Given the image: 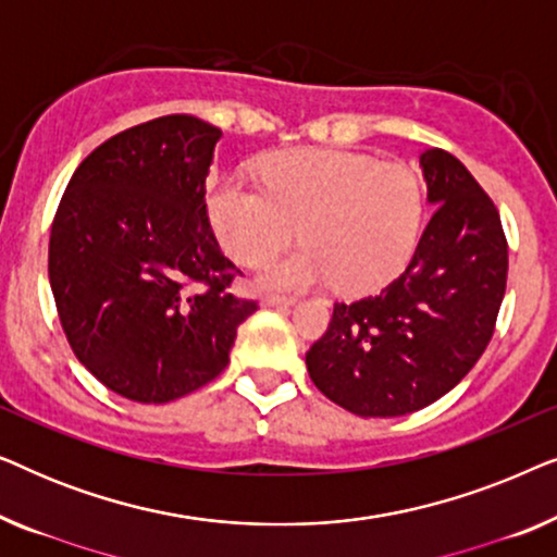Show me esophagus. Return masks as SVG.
<instances>
[{"label":"esophagus","mask_w":557,"mask_h":557,"mask_svg":"<svg viewBox=\"0 0 557 557\" xmlns=\"http://www.w3.org/2000/svg\"><path fill=\"white\" fill-rule=\"evenodd\" d=\"M294 301L296 299H292V296H273V294H269V296H263V299H261V307H294Z\"/></svg>","instance_id":"1"}]
</instances>
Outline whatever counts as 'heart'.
Listing matches in <instances>:
<instances>
[{"label":"heart","instance_id":"1","mask_svg":"<svg viewBox=\"0 0 557 557\" xmlns=\"http://www.w3.org/2000/svg\"><path fill=\"white\" fill-rule=\"evenodd\" d=\"M263 185L231 174L208 193L210 223L240 263H258L294 238L304 246L271 258L258 284L304 292L334 281L339 294L385 286L410 261L425 195L418 174L345 149H292L261 166Z\"/></svg>","mask_w":557,"mask_h":557}]
</instances>
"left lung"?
Returning <instances> with one entry per match:
<instances>
[{
	"mask_svg": "<svg viewBox=\"0 0 557 557\" xmlns=\"http://www.w3.org/2000/svg\"><path fill=\"white\" fill-rule=\"evenodd\" d=\"M421 170L436 210L406 271L375 296L334 304L307 352L319 391L362 418L413 413L454 391L505 299L507 238L490 195L444 149H425Z\"/></svg>",
	"mask_w": 557,
	"mask_h": 557,
	"instance_id": "1",
	"label": "left lung"
}]
</instances>
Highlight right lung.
<instances>
[{
  "mask_svg": "<svg viewBox=\"0 0 557 557\" xmlns=\"http://www.w3.org/2000/svg\"><path fill=\"white\" fill-rule=\"evenodd\" d=\"M218 126L172 113L111 136L67 182L50 231L60 324L90 375L136 403H170L231 362L258 309L205 205Z\"/></svg>",
  "mask_w": 557,
  "mask_h": 557,
  "instance_id": "add662e5",
  "label": "right lung"
}]
</instances>
